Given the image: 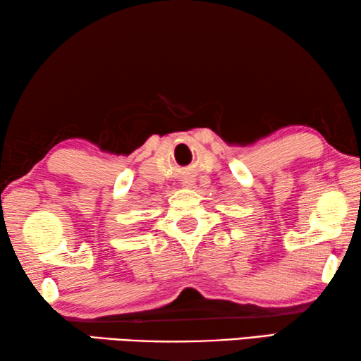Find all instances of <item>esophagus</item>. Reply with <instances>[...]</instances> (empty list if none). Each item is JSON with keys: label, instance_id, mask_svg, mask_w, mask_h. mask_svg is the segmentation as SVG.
Returning <instances> with one entry per match:
<instances>
[{"label": "esophagus", "instance_id": "esophagus-1", "mask_svg": "<svg viewBox=\"0 0 361 361\" xmlns=\"http://www.w3.org/2000/svg\"><path fill=\"white\" fill-rule=\"evenodd\" d=\"M184 185H187V187H190V185H192V182H188V180H187V182H184Z\"/></svg>", "mask_w": 361, "mask_h": 361}]
</instances>
